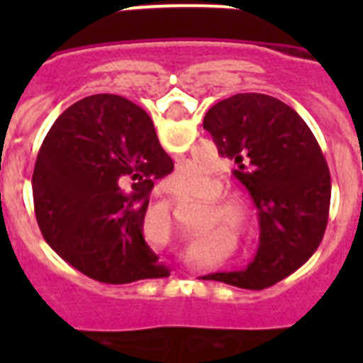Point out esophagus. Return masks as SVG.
Returning <instances> with one entry per match:
<instances>
[{"instance_id": "esophagus-1", "label": "esophagus", "mask_w": 363, "mask_h": 363, "mask_svg": "<svg viewBox=\"0 0 363 363\" xmlns=\"http://www.w3.org/2000/svg\"><path fill=\"white\" fill-rule=\"evenodd\" d=\"M163 191H165V189H163ZM165 192H167V191H165ZM169 198H171L172 201H176V200H178V198H174V196H169Z\"/></svg>"}]
</instances>
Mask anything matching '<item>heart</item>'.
<instances>
[{
  "mask_svg": "<svg viewBox=\"0 0 363 363\" xmlns=\"http://www.w3.org/2000/svg\"><path fill=\"white\" fill-rule=\"evenodd\" d=\"M165 185L169 187V191L182 198H201L203 194H207V191H209V196H218V194H221V189H223L220 179L211 182L209 171L203 165L192 162L182 163L165 179ZM213 203L214 206L209 203L211 220L218 221L221 218V220L225 221L227 227L240 230V233H243L249 227V223H251V211H249V207L242 200L214 198Z\"/></svg>",
  "mask_w": 363,
  "mask_h": 363,
  "instance_id": "1",
  "label": "heart"
}]
</instances>
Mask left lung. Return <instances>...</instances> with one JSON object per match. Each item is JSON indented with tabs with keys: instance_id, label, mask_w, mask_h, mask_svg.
I'll return each mask as SVG.
<instances>
[{
	"instance_id": "obj_1",
	"label": "left lung",
	"mask_w": 363,
	"mask_h": 363,
	"mask_svg": "<svg viewBox=\"0 0 363 363\" xmlns=\"http://www.w3.org/2000/svg\"><path fill=\"white\" fill-rule=\"evenodd\" d=\"M203 129L258 209L259 245L245 271L211 280L265 289L300 269L323 238L331 174L316 138L294 108L258 92L234 94L207 111Z\"/></svg>"
}]
</instances>
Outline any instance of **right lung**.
I'll list each match as a JSON object with an SVG mask.
<instances>
[{
    "label": "right lung",
    "mask_w": 363,
    "mask_h": 363,
    "mask_svg": "<svg viewBox=\"0 0 363 363\" xmlns=\"http://www.w3.org/2000/svg\"><path fill=\"white\" fill-rule=\"evenodd\" d=\"M152 120L116 94H94L54 121L32 174L45 242L104 284L169 277L143 238L154 182L172 171Z\"/></svg>",
    "instance_id": "1"
}]
</instances>
